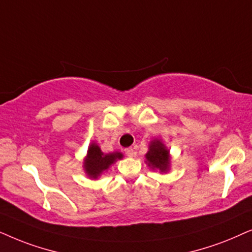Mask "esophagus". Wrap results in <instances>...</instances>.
<instances>
[{"label":"esophagus","mask_w":252,"mask_h":252,"mask_svg":"<svg viewBox=\"0 0 252 252\" xmlns=\"http://www.w3.org/2000/svg\"><path fill=\"white\" fill-rule=\"evenodd\" d=\"M124 152H126V154L128 157H133V156H135V150H133L132 147H128V149L124 150Z\"/></svg>","instance_id":"1"}]
</instances>
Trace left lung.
I'll list each match as a JSON object with an SVG mask.
<instances>
[{
    "label": "left lung",
    "instance_id": "left-lung-1",
    "mask_svg": "<svg viewBox=\"0 0 252 252\" xmlns=\"http://www.w3.org/2000/svg\"><path fill=\"white\" fill-rule=\"evenodd\" d=\"M146 160L149 162V166L152 168L166 172L169 166V152L160 140H154L151 144L150 151L146 154Z\"/></svg>",
    "mask_w": 252,
    "mask_h": 252
}]
</instances>
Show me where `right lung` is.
<instances>
[{
    "label": "right lung",
    "instance_id": "right-lung-1",
    "mask_svg": "<svg viewBox=\"0 0 252 252\" xmlns=\"http://www.w3.org/2000/svg\"><path fill=\"white\" fill-rule=\"evenodd\" d=\"M121 158H122V154L119 152L103 154L98 145L92 144L87 151V158L84 167H85L87 175L96 179L100 174L108 169L109 166L115 162L116 159H121Z\"/></svg>",
    "mask_w": 252,
    "mask_h": 252
}]
</instances>
